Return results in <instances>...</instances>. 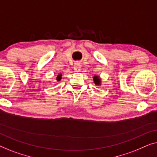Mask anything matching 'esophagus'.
<instances>
[{"mask_svg": "<svg viewBox=\"0 0 157 157\" xmlns=\"http://www.w3.org/2000/svg\"><path fill=\"white\" fill-rule=\"evenodd\" d=\"M80 70H81L80 64H79V63H76L74 65V70L75 72H79L80 71Z\"/></svg>", "mask_w": 157, "mask_h": 157, "instance_id": "1", "label": "esophagus"}]
</instances>
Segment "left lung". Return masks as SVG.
Wrapping results in <instances>:
<instances>
[{
	"label": "left lung",
	"mask_w": 157,
	"mask_h": 157,
	"mask_svg": "<svg viewBox=\"0 0 157 157\" xmlns=\"http://www.w3.org/2000/svg\"><path fill=\"white\" fill-rule=\"evenodd\" d=\"M93 82H94V83L95 84V85L100 86L101 83V80L100 77L95 75L93 77Z\"/></svg>",
	"instance_id": "obj_1"
}]
</instances>
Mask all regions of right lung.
<instances>
[{"instance_id":"add662e5","label":"right lung","mask_w":157,"mask_h":157,"mask_svg":"<svg viewBox=\"0 0 157 157\" xmlns=\"http://www.w3.org/2000/svg\"><path fill=\"white\" fill-rule=\"evenodd\" d=\"M62 74L61 73H59L58 75H56V80L57 81H59V80H61V79H62Z\"/></svg>"}]
</instances>
